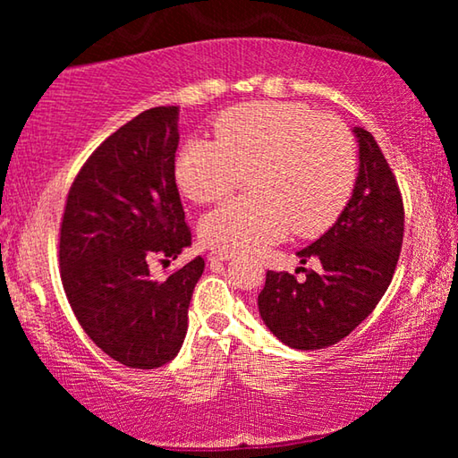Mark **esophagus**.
<instances>
[{
    "mask_svg": "<svg viewBox=\"0 0 458 458\" xmlns=\"http://www.w3.org/2000/svg\"><path fill=\"white\" fill-rule=\"evenodd\" d=\"M208 257H210V260H230L232 252H228V250H212L210 254H208Z\"/></svg>",
    "mask_w": 458,
    "mask_h": 458,
    "instance_id": "obj_1",
    "label": "esophagus"
}]
</instances>
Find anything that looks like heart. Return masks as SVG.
Masks as SVG:
<instances>
[{
	"label": "heart",
	"instance_id": "b5f03b06",
	"mask_svg": "<svg viewBox=\"0 0 458 458\" xmlns=\"http://www.w3.org/2000/svg\"><path fill=\"white\" fill-rule=\"evenodd\" d=\"M250 172L254 196L232 198L204 216L208 244L259 252L289 234H319L344 210L355 182L352 137L339 121L303 105L250 103L216 121V141L193 137L175 157L185 198L210 204Z\"/></svg>",
	"mask_w": 458,
	"mask_h": 458
}]
</instances>
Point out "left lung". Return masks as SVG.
Listing matches in <instances>:
<instances>
[{"instance_id":"8db88e82","label":"left lung","mask_w":458,"mask_h":458,"mask_svg":"<svg viewBox=\"0 0 458 458\" xmlns=\"http://www.w3.org/2000/svg\"><path fill=\"white\" fill-rule=\"evenodd\" d=\"M360 167L352 198L323 236L297 252L321 270L305 281L268 270L259 313L273 335L293 350L337 344L374 311L392 283L404 238V206L390 165L374 135L353 127Z\"/></svg>"}]
</instances>
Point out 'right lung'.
Returning a JSON list of instances; mask_svg holds the SVG:
<instances>
[{
	"label": "right lung",
	"instance_id": "add662e5",
	"mask_svg": "<svg viewBox=\"0 0 458 458\" xmlns=\"http://www.w3.org/2000/svg\"><path fill=\"white\" fill-rule=\"evenodd\" d=\"M180 106L137 114L97 147L68 191L60 276L76 319L108 358L155 369L180 353L204 259L155 281L153 259L191 246L175 185Z\"/></svg>",
	"mask_w": 458,
	"mask_h": 458
}]
</instances>
